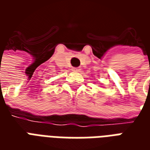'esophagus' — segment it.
I'll list each match as a JSON object with an SVG mask.
<instances>
[{
	"mask_svg": "<svg viewBox=\"0 0 150 150\" xmlns=\"http://www.w3.org/2000/svg\"><path fill=\"white\" fill-rule=\"evenodd\" d=\"M72 71H79L80 69L79 68V67H73V68H72Z\"/></svg>",
	"mask_w": 150,
	"mask_h": 150,
	"instance_id": "1",
	"label": "esophagus"
}]
</instances>
